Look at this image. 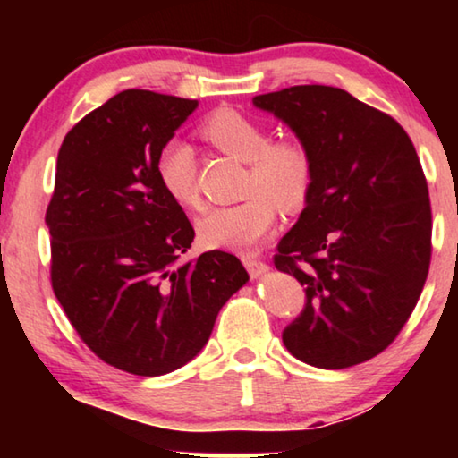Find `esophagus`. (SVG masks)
<instances>
[{
    "label": "esophagus",
    "mask_w": 458,
    "mask_h": 458,
    "mask_svg": "<svg viewBox=\"0 0 458 458\" xmlns=\"http://www.w3.org/2000/svg\"><path fill=\"white\" fill-rule=\"evenodd\" d=\"M242 262H243V265H246L248 273L252 275L254 279H256V277H262V275H265V273L268 271L267 262H262L256 254H243V256H242Z\"/></svg>",
    "instance_id": "1"
}]
</instances>
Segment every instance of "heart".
<instances>
[{"label":"heart","mask_w":458,"mask_h":458,"mask_svg":"<svg viewBox=\"0 0 458 458\" xmlns=\"http://www.w3.org/2000/svg\"><path fill=\"white\" fill-rule=\"evenodd\" d=\"M198 133L218 152L246 162L248 173L240 204L216 206L198 221V233L208 248L250 252L273 233L277 206L296 212L309 199L312 154L300 137L271 140L267 124L235 108H216L199 123ZM196 154L185 141L171 140L160 148L156 174L160 185L183 208H199Z\"/></svg>","instance_id":"heart-1"}]
</instances>
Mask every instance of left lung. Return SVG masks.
Here are the masks:
<instances>
[{"instance_id":"left-lung-1","label":"left lung","mask_w":458,"mask_h":458,"mask_svg":"<svg viewBox=\"0 0 458 458\" xmlns=\"http://www.w3.org/2000/svg\"><path fill=\"white\" fill-rule=\"evenodd\" d=\"M306 141L309 199L275 267L304 285L284 344L306 365L346 369L390 346L428 279L431 204L421 162L390 114L327 85L256 96Z\"/></svg>"}]
</instances>
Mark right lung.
<instances>
[{
	"mask_svg": "<svg viewBox=\"0 0 458 458\" xmlns=\"http://www.w3.org/2000/svg\"><path fill=\"white\" fill-rule=\"evenodd\" d=\"M198 99L127 89L68 131L46 212L52 287L96 356L156 377L206 346L218 310L248 281L221 250L177 265L190 218L160 185L156 158Z\"/></svg>",
	"mask_w": 458,
	"mask_h": 458,
	"instance_id": "add662e5",
	"label": "right lung"
}]
</instances>
